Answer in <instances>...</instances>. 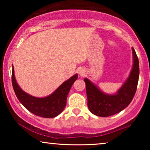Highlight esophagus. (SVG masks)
I'll use <instances>...</instances> for the list:
<instances>
[{"label":"esophagus","instance_id":"34e87169","mask_svg":"<svg viewBox=\"0 0 150 150\" xmlns=\"http://www.w3.org/2000/svg\"><path fill=\"white\" fill-rule=\"evenodd\" d=\"M79 74L81 75V76H83L84 75V72H83V71H82V70H81L79 71Z\"/></svg>","mask_w":150,"mask_h":150}]
</instances>
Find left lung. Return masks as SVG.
Instances as JSON below:
<instances>
[{
  "instance_id": "1",
  "label": "left lung",
  "mask_w": 150,
  "mask_h": 150,
  "mask_svg": "<svg viewBox=\"0 0 150 150\" xmlns=\"http://www.w3.org/2000/svg\"><path fill=\"white\" fill-rule=\"evenodd\" d=\"M134 64L128 79L115 95H106L102 93L87 79L86 84L87 106L92 113L99 117L113 115L126 108L136 93L139 76V63L134 49L132 48Z\"/></svg>"
}]
</instances>
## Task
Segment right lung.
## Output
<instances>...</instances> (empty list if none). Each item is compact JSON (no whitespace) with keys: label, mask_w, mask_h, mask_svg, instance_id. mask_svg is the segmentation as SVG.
<instances>
[{"label":"right lung","mask_w":150,"mask_h":150,"mask_svg":"<svg viewBox=\"0 0 150 150\" xmlns=\"http://www.w3.org/2000/svg\"><path fill=\"white\" fill-rule=\"evenodd\" d=\"M77 78L78 75L75 74L65 81L50 96L39 98L28 95L20 89L16 81L13 67L11 74L12 85L19 101L32 113L44 118L54 117L63 111L66 106L67 97L69 90Z\"/></svg>","instance_id":"1"}]
</instances>
